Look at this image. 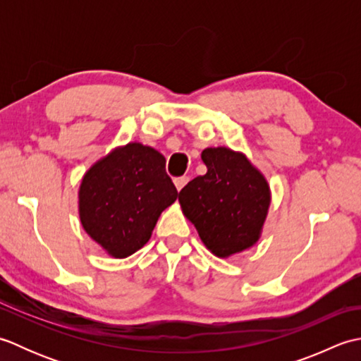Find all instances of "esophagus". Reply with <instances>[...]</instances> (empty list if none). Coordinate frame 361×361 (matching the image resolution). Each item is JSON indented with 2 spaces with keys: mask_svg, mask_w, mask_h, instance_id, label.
<instances>
[{
  "mask_svg": "<svg viewBox=\"0 0 361 361\" xmlns=\"http://www.w3.org/2000/svg\"><path fill=\"white\" fill-rule=\"evenodd\" d=\"M188 181H189V176H178V178L173 180L175 186H176V189H178V190H181L183 188H185L188 185Z\"/></svg>",
  "mask_w": 361,
  "mask_h": 361,
  "instance_id": "1",
  "label": "esophagus"
}]
</instances>
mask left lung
Instances as JSON below:
<instances>
[{"label": "left lung", "mask_w": 361, "mask_h": 361, "mask_svg": "<svg viewBox=\"0 0 361 361\" xmlns=\"http://www.w3.org/2000/svg\"><path fill=\"white\" fill-rule=\"evenodd\" d=\"M208 172L180 190L185 216L212 255L228 257L252 247L270 206V188L247 157L226 147L202 152Z\"/></svg>", "instance_id": "8db88e82"}]
</instances>
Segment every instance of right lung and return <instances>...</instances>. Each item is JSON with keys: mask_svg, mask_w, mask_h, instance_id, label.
Instances as JSON below:
<instances>
[{"mask_svg": "<svg viewBox=\"0 0 361 361\" xmlns=\"http://www.w3.org/2000/svg\"><path fill=\"white\" fill-rule=\"evenodd\" d=\"M178 190L155 149L130 142L90 169L79 190L82 226L113 257H127L149 242L158 217Z\"/></svg>", "mask_w": 361, "mask_h": 361, "instance_id": "right-lung-1", "label": "right lung"}]
</instances>
